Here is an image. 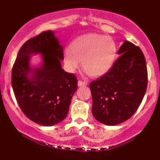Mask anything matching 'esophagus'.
Segmentation results:
<instances>
[{"label": "esophagus", "instance_id": "34e87169", "mask_svg": "<svg viewBox=\"0 0 160 160\" xmlns=\"http://www.w3.org/2000/svg\"><path fill=\"white\" fill-rule=\"evenodd\" d=\"M86 85H87V82L81 81V80H79L78 82V86L79 87H81V86H86Z\"/></svg>", "mask_w": 160, "mask_h": 160}]
</instances>
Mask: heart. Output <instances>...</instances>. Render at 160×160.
Here are the masks:
<instances>
[{
    "label": "heart",
    "mask_w": 160,
    "mask_h": 160,
    "mask_svg": "<svg viewBox=\"0 0 160 160\" xmlns=\"http://www.w3.org/2000/svg\"><path fill=\"white\" fill-rule=\"evenodd\" d=\"M117 48L114 40L108 36L87 34L71 42L70 49L64 50L66 68L73 72L80 66L92 77H99L108 72L117 58Z\"/></svg>",
    "instance_id": "heart-1"
}]
</instances>
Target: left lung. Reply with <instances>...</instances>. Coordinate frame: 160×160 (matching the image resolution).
<instances>
[{
  "mask_svg": "<svg viewBox=\"0 0 160 160\" xmlns=\"http://www.w3.org/2000/svg\"><path fill=\"white\" fill-rule=\"evenodd\" d=\"M120 56L105 74L89 84L95 120L108 126L123 122L142 102L148 86V70L142 51L125 40Z\"/></svg>",
  "mask_w": 160,
  "mask_h": 160,
  "instance_id": "8db88e82",
  "label": "left lung"
}]
</instances>
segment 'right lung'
I'll list each match as a JSON object with an SVG mask.
<instances>
[{"label": "right lung", "instance_id": "add662e5", "mask_svg": "<svg viewBox=\"0 0 160 160\" xmlns=\"http://www.w3.org/2000/svg\"><path fill=\"white\" fill-rule=\"evenodd\" d=\"M35 54L42 56V62L33 67L30 58ZM63 59V47L52 31L27 40L18 52L12 70V89L22 111L36 123L52 126L67 117L78 80L62 69Z\"/></svg>", "mask_w": 160, "mask_h": 160}]
</instances>
